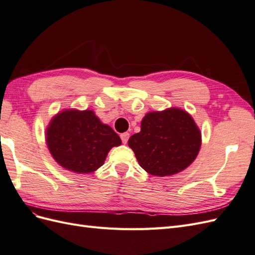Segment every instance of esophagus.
<instances>
[{
    "label": "esophagus",
    "mask_w": 255,
    "mask_h": 255,
    "mask_svg": "<svg viewBox=\"0 0 255 255\" xmlns=\"http://www.w3.org/2000/svg\"><path fill=\"white\" fill-rule=\"evenodd\" d=\"M120 137H121L122 142L123 143H127L128 140V138H129V134L128 133H123V134L120 135Z\"/></svg>",
    "instance_id": "obj_1"
}]
</instances>
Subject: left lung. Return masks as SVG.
I'll return each instance as SVG.
<instances>
[{"label":"left lung","mask_w":255,"mask_h":255,"mask_svg":"<svg viewBox=\"0 0 255 255\" xmlns=\"http://www.w3.org/2000/svg\"><path fill=\"white\" fill-rule=\"evenodd\" d=\"M201 142V132L191 116L171 107L146 114L141 120L140 132L130 136L128 143L146 172L170 176L192 164Z\"/></svg>","instance_id":"obj_1"}]
</instances>
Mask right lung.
Returning a JSON list of instances; mask_svg holds the SVG:
<instances>
[{"label": "right lung", "instance_id": "1", "mask_svg": "<svg viewBox=\"0 0 255 255\" xmlns=\"http://www.w3.org/2000/svg\"><path fill=\"white\" fill-rule=\"evenodd\" d=\"M45 141L59 166L82 174L96 171L111 149L121 144L118 134L102 123L94 111L74 109L54 116L45 129Z\"/></svg>", "mask_w": 255, "mask_h": 255}]
</instances>
